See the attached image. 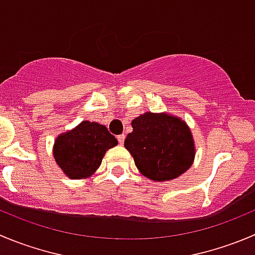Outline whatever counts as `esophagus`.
<instances>
[{"label":"esophagus","instance_id":"obj_1","mask_svg":"<svg viewBox=\"0 0 255 255\" xmlns=\"http://www.w3.org/2000/svg\"><path fill=\"white\" fill-rule=\"evenodd\" d=\"M117 139H118V142H120V144H123V143H125V139H126V135L125 134H120L117 137Z\"/></svg>","mask_w":255,"mask_h":255}]
</instances>
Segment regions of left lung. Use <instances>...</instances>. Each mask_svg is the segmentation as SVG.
I'll return each mask as SVG.
<instances>
[{
  "label": "left lung",
  "mask_w": 255,
  "mask_h": 255,
  "mask_svg": "<svg viewBox=\"0 0 255 255\" xmlns=\"http://www.w3.org/2000/svg\"><path fill=\"white\" fill-rule=\"evenodd\" d=\"M132 128L125 147L144 177L154 182L172 180L193 164V135L179 117L145 112L132 121Z\"/></svg>",
  "instance_id": "left-lung-1"
}]
</instances>
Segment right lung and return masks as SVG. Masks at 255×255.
I'll return each mask as SVG.
<instances>
[{
	"label": "right lung",
	"instance_id": "1",
	"mask_svg": "<svg viewBox=\"0 0 255 255\" xmlns=\"http://www.w3.org/2000/svg\"><path fill=\"white\" fill-rule=\"evenodd\" d=\"M117 144L118 140L105 126L83 121L56 138L53 157L68 178L83 179L98 169L106 152Z\"/></svg>",
	"mask_w": 255,
	"mask_h": 255
}]
</instances>
